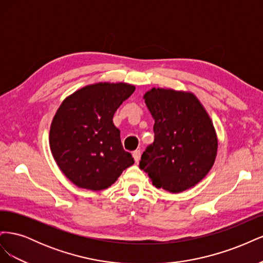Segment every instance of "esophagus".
I'll list each match as a JSON object with an SVG mask.
<instances>
[{
    "instance_id": "34e87169",
    "label": "esophagus",
    "mask_w": 263,
    "mask_h": 263,
    "mask_svg": "<svg viewBox=\"0 0 263 263\" xmlns=\"http://www.w3.org/2000/svg\"><path fill=\"white\" fill-rule=\"evenodd\" d=\"M140 156H141V151H140V150H135V151H134V153H133V157H134L135 162H138V161H139Z\"/></svg>"
}]
</instances>
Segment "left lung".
<instances>
[{
    "label": "left lung",
    "mask_w": 263,
    "mask_h": 263,
    "mask_svg": "<svg viewBox=\"0 0 263 263\" xmlns=\"http://www.w3.org/2000/svg\"><path fill=\"white\" fill-rule=\"evenodd\" d=\"M144 100L155 119V141L142 154L140 170L170 193L195 186L217 156V134L208 110L189 91L153 87Z\"/></svg>",
    "instance_id": "1"
}]
</instances>
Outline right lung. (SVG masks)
Here are the masks:
<instances>
[{
    "instance_id": "add662e5",
    "label": "right lung",
    "mask_w": 263,
    "mask_h": 263,
    "mask_svg": "<svg viewBox=\"0 0 263 263\" xmlns=\"http://www.w3.org/2000/svg\"><path fill=\"white\" fill-rule=\"evenodd\" d=\"M134 91L125 82H99L62 101L50 125L49 146L59 169L76 186L105 190L134 164L113 124L116 109Z\"/></svg>"
}]
</instances>
